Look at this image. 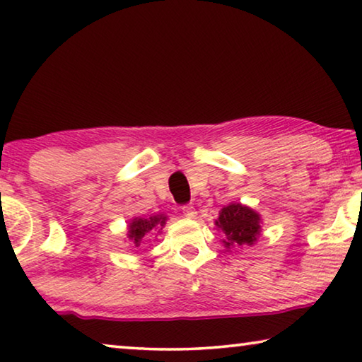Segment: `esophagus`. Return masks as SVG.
<instances>
[{
    "label": "esophagus",
    "instance_id": "obj_1",
    "mask_svg": "<svg viewBox=\"0 0 362 362\" xmlns=\"http://www.w3.org/2000/svg\"><path fill=\"white\" fill-rule=\"evenodd\" d=\"M182 214H183V216H185V217H188V218H194V217H196L194 206H192V204L182 206Z\"/></svg>",
    "mask_w": 362,
    "mask_h": 362
}]
</instances>
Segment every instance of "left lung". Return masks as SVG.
Here are the masks:
<instances>
[{
  "mask_svg": "<svg viewBox=\"0 0 362 362\" xmlns=\"http://www.w3.org/2000/svg\"><path fill=\"white\" fill-rule=\"evenodd\" d=\"M217 226L222 228L226 240H223L225 247L231 246H252L260 233V217L259 214L241 204H230L220 212Z\"/></svg>",
  "mask_w": 362,
  "mask_h": 362,
  "instance_id": "1",
  "label": "left lung"
}]
</instances>
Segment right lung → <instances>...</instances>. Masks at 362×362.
I'll list each match as a JSON object with an SVG mask.
<instances>
[{"label": "right lung", "mask_w": 362, "mask_h": 362, "mask_svg": "<svg viewBox=\"0 0 362 362\" xmlns=\"http://www.w3.org/2000/svg\"><path fill=\"white\" fill-rule=\"evenodd\" d=\"M166 223V217L164 216H153L148 218H136L132 220V223L129 225V240H132L134 246L139 247L140 244L144 243V240L148 236V233H151L153 228H161Z\"/></svg>", "instance_id": "1"}]
</instances>
